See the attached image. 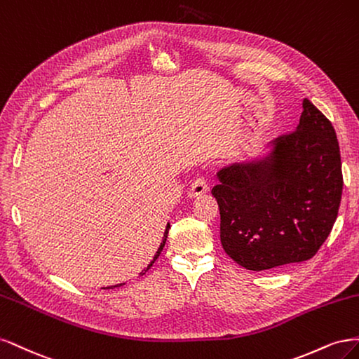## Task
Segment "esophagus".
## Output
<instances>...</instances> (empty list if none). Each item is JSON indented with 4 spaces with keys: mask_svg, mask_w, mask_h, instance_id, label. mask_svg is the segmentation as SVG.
<instances>
[{
    "mask_svg": "<svg viewBox=\"0 0 359 359\" xmlns=\"http://www.w3.org/2000/svg\"><path fill=\"white\" fill-rule=\"evenodd\" d=\"M207 189H209V183H207V179L204 176H198L192 182L188 194H189V196H198V195L205 194Z\"/></svg>",
    "mask_w": 359,
    "mask_h": 359,
    "instance_id": "34e87169",
    "label": "esophagus"
}]
</instances>
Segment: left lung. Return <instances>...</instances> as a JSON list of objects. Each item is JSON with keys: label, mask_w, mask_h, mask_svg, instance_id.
Masks as SVG:
<instances>
[{"label": "left lung", "mask_w": 359, "mask_h": 359, "mask_svg": "<svg viewBox=\"0 0 359 359\" xmlns=\"http://www.w3.org/2000/svg\"><path fill=\"white\" fill-rule=\"evenodd\" d=\"M267 147L261 159L219 170L212 189L222 248L252 271L313 258L337 219L343 191L337 135L307 98L297 130Z\"/></svg>", "instance_id": "left-lung-1"}]
</instances>
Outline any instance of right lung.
Instances as JSON below:
<instances>
[{
    "instance_id": "add662e5",
    "label": "right lung",
    "mask_w": 359,
    "mask_h": 359,
    "mask_svg": "<svg viewBox=\"0 0 359 359\" xmlns=\"http://www.w3.org/2000/svg\"><path fill=\"white\" fill-rule=\"evenodd\" d=\"M167 226L170 228V224H167ZM165 240H167V236H164V238H163V243H161V246H159V249H158V252H156V257H155V258H158V257H159V253H161V250H163V248H164V245H165ZM154 261H155V259H154ZM154 261H152V262H154ZM150 265H152V264H149V267H150ZM149 267H147V270H149ZM143 274H144V273H143ZM122 285H123V283H119V285H114V286H116V287H118V286H122ZM114 286H113V287H114Z\"/></svg>"
}]
</instances>
